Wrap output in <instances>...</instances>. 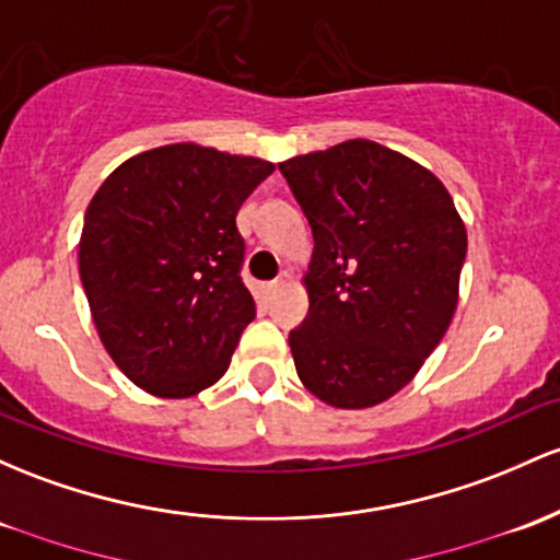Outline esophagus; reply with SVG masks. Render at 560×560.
<instances>
[{
    "mask_svg": "<svg viewBox=\"0 0 560 560\" xmlns=\"http://www.w3.org/2000/svg\"><path fill=\"white\" fill-rule=\"evenodd\" d=\"M290 284H292V276L287 273V270H284V273H281L279 279H276V281H268V284H266V292H279L281 287H290Z\"/></svg>",
    "mask_w": 560,
    "mask_h": 560,
    "instance_id": "1",
    "label": "esophagus"
}]
</instances>
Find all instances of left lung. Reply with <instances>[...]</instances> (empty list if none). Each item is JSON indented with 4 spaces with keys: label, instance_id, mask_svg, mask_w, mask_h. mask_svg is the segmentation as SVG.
Here are the masks:
<instances>
[{
    "label": "left lung",
    "instance_id": "obj_1",
    "mask_svg": "<svg viewBox=\"0 0 560 560\" xmlns=\"http://www.w3.org/2000/svg\"><path fill=\"white\" fill-rule=\"evenodd\" d=\"M313 231L298 377L337 409L388 401L450 329L468 233L444 183L372 140L279 164Z\"/></svg>",
    "mask_w": 560,
    "mask_h": 560
}]
</instances>
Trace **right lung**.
Instances as JSON below:
<instances>
[{
	"mask_svg": "<svg viewBox=\"0 0 560 560\" xmlns=\"http://www.w3.org/2000/svg\"><path fill=\"white\" fill-rule=\"evenodd\" d=\"M273 172L196 143L143 151L92 196L79 276L97 335L138 388L188 398L223 377L255 318L236 214Z\"/></svg>",
	"mask_w": 560,
	"mask_h": 560,
	"instance_id": "right-lung-1",
	"label": "right lung"
}]
</instances>
